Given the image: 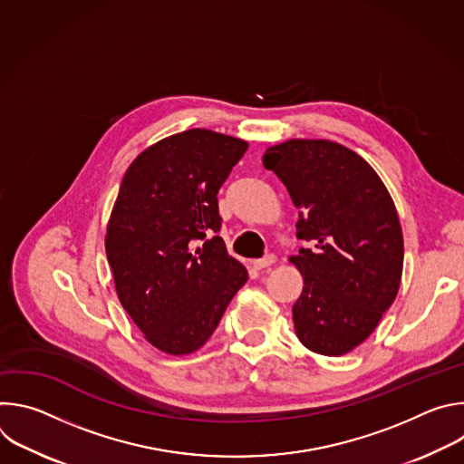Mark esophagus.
Here are the masks:
<instances>
[{"label":"esophagus","instance_id":"obj_1","mask_svg":"<svg viewBox=\"0 0 464 464\" xmlns=\"http://www.w3.org/2000/svg\"><path fill=\"white\" fill-rule=\"evenodd\" d=\"M276 262H277V256L270 253V255H266V256H262V258L253 260V268H255V270H264V268L272 266V264H276Z\"/></svg>","mask_w":464,"mask_h":464}]
</instances>
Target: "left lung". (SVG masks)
I'll list each match as a JSON object with an SVG mask.
<instances>
[{"label":"left lung","instance_id":"8db88e82","mask_svg":"<svg viewBox=\"0 0 464 464\" xmlns=\"http://www.w3.org/2000/svg\"><path fill=\"white\" fill-rule=\"evenodd\" d=\"M262 163L285 183L299 213L297 238L314 244L290 262L303 276L292 308L299 342L323 356L363 343L401 288L404 238L376 170L328 140H288Z\"/></svg>","mask_w":464,"mask_h":464}]
</instances>
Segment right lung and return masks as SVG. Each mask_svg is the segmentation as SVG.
<instances>
[{"label":"right lung","mask_w":464,"mask_h":464,"mask_svg":"<svg viewBox=\"0 0 464 464\" xmlns=\"http://www.w3.org/2000/svg\"><path fill=\"white\" fill-rule=\"evenodd\" d=\"M246 150L244 140L192 128L150 145L124 172L106 256L122 308L165 354L202 349L247 281L217 235L218 188Z\"/></svg>","instance_id":"1"}]
</instances>
